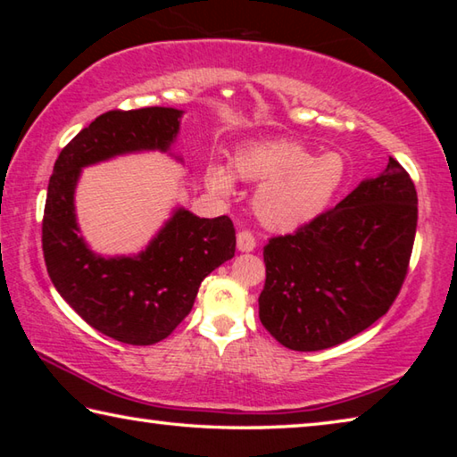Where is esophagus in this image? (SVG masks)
Returning a JSON list of instances; mask_svg holds the SVG:
<instances>
[{
    "label": "esophagus",
    "mask_w": 457,
    "mask_h": 457,
    "mask_svg": "<svg viewBox=\"0 0 457 457\" xmlns=\"http://www.w3.org/2000/svg\"><path fill=\"white\" fill-rule=\"evenodd\" d=\"M256 247V237H253L252 231L242 229L237 231V250L239 252H252Z\"/></svg>",
    "instance_id": "obj_1"
}]
</instances>
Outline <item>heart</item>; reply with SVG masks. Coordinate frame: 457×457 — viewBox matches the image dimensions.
Here are the masks:
<instances>
[{
  "mask_svg": "<svg viewBox=\"0 0 457 457\" xmlns=\"http://www.w3.org/2000/svg\"><path fill=\"white\" fill-rule=\"evenodd\" d=\"M242 179L260 183L256 212L272 229H294L312 221L327 210L346 177L343 154L328 151L314 154L292 141H264L242 146L234 159ZM207 187L228 195L234 177L221 165L205 171Z\"/></svg>",
  "mask_w": 457,
  "mask_h": 457,
  "instance_id": "b5f03b06",
  "label": "heart"
}]
</instances>
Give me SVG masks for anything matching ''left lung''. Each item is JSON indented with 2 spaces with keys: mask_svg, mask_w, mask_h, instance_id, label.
Here are the masks:
<instances>
[{
  "mask_svg": "<svg viewBox=\"0 0 457 457\" xmlns=\"http://www.w3.org/2000/svg\"><path fill=\"white\" fill-rule=\"evenodd\" d=\"M417 229L413 179L389 157L377 179L264 245L260 320L292 351L345 343L386 314L405 282Z\"/></svg>",
  "mask_w": 457,
  "mask_h": 457,
  "instance_id": "left-lung-1",
  "label": "left lung"
}]
</instances>
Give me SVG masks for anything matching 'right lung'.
I'll use <instances>...</instances> for the list:
<instances>
[{"instance_id":"obj_1","label":"right lung","mask_w":457,"mask_h":457,"mask_svg":"<svg viewBox=\"0 0 457 457\" xmlns=\"http://www.w3.org/2000/svg\"><path fill=\"white\" fill-rule=\"evenodd\" d=\"M179 119L181 111L165 106L100 114L60 151L48 183L42 250L50 280L82 320L127 345H154L179 327L204 278L234 258V223L177 210L138 256L100 258L79 236L74 189L82 167L122 153L167 151Z\"/></svg>"}]
</instances>
